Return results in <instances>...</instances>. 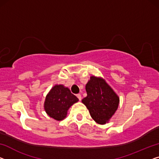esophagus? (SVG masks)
<instances>
[{"label":"esophagus","instance_id":"obj_1","mask_svg":"<svg viewBox=\"0 0 159 159\" xmlns=\"http://www.w3.org/2000/svg\"><path fill=\"white\" fill-rule=\"evenodd\" d=\"M76 96H77V98H79V101H81V99H82L81 95H80V94H77V95H76Z\"/></svg>","mask_w":159,"mask_h":159}]
</instances>
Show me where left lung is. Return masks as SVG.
<instances>
[{"mask_svg": "<svg viewBox=\"0 0 159 159\" xmlns=\"http://www.w3.org/2000/svg\"><path fill=\"white\" fill-rule=\"evenodd\" d=\"M87 96L82 100L92 118L104 124L117 110L119 98L112 89L100 78L91 76L86 86Z\"/></svg>", "mask_w": 159, "mask_h": 159, "instance_id": "8db88e82", "label": "left lung"}]
</instances>
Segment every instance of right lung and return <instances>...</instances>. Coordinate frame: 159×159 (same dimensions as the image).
Wrapping results in <instances>:
<instances>
[{
	"mask_svg": "<svg viewBox=\"0 0 159 159\" xmlns=\"http://www.w3.org/2000/svg\"><path fill=\"white\" fill-rule=\"evenodd\" d=\"M79 99L68 88L56 85L47 95L45 101V111L50 117L61 120L67 115V111Z\"/></svg>",
	"mask_w": 159,
	"mask_h": 159,
	"instance_id": "1",
	"label": "right lung"
}]
</instances>
